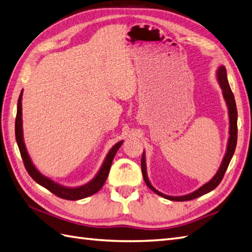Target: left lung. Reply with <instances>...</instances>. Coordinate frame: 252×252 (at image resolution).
Wrapping results in <instances>:
<instances>
[{
	"label": "left lung",
	"mask_w": 252,
	"mask_h": 252,
	"mask_svg": "<svg viewBox=\"0 0 252 252\" xmlns=\"http://www.w3.org/2000/svg\"><path fill=\"white\" fill-rule=\"evenodd\" d=\"M217 80L218 83L220 85V88L222 90V95L225 100L226 106H228V112H229V121H230V129H229V140H228V146H226V152L224 154V157L222 159V162L220 164V167L217 171V173L214 175L213 179L204 184L203 186H201L199 189L194 190L193 192L188 193L185 195H179V197H173V195H168L164 194L160 191H158L157 189L152 186L151 182L149 181V177H147V172H146V160H145V153L143 152L142 159H141V169H142V174H143V179L144 182L151 190H153L156 194L160 195V197L168 199L171 201H189V200H193L195 198H199L201 195H203L207 192L212 191L215 188H216L220 182L222 181L223 175L225 173L226 169L229 167V163L231 161V159L233 157V154L235 152V147H236V142H237V110H236V103L234 99V95H233L231 88L228 82V78H226V69L223 65L219 66L217 69Z\"/></svg>",
	"instance_id": "obj_1"
}]
</instances>
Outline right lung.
Listing matches in <instances>:
<instances>
[{
  "label": "right lung",
  "mask_w": 252,
  "mask_h": 252,
  "mask_svg": "<svg viewBox=\"0 0 252 252\" xmlns=\"http://www.w3.org/2000/svg\"><path fill=\"white\" fill-rule=\"evenodd\" d=\"M22 93L23 92L21 91L19 99H18L17 116H16V123H15V133H16V141H17L18 147H19L24 167H26L30 176L32 177L36 183L39 184L40 186L45 187L46 189L49 190V191H51L55 195H58V197L65 200H71V201L81 200V199L90 197V195L96 193L97 191H99L107 180L110 172V168H111V164L113 161V158L116 154V152H118V150L123 144V141H120V142L113 145L112 149L109 151L108 155L105 158V161H103V163L101 164L99 171H98V173L96 174V176L93 180L85 184V185L79 186V187H65L63 185H60V184L55 183L54 181L49 179V177L41 174L39 171L36 169L32 160H31L30 155L28 154L27 147L23 141V130H22V102H21Z\"/></svg>",
  "instance_id": "obj_1"
}]
</instances>
